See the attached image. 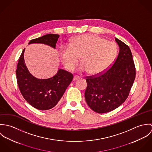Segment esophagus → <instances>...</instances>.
Segmentation results:
<instances>
[{
  "label": "esophagus",
  "mask_w": 152,
  "mask_h": 152,
  "mask_svg": "<svg viewBox=\"0 0 152 152\" xmlns=\"http://www.w3.org/2000/svg\"><path fill=\"white\" fill-rule=\"evenodd\" d=\"M80 77L79 76H78V75H75L74 77V80H78V79H80Z\"/></svg>",
  "instance_id": "34e87169"
}]
</instances>
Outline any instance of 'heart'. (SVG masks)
Listing matches in <instances>:
<instances>
[{
  "mask_svg": "<svg viewBox=\"0 0 152 152\" xmlns=\"http://www.w3.org/2000/svg\"><path fill=\"white\" fill-rule=\"evenodd\" d=\"M116 44L96 35L84 34L72 39L69 45H61L60 56L61 61L68 70H72L80 57L82 63L80 71H88L98 75L112 65L117 55Z\"/></svg>",
  "mask_w": 152,
  "mask_h": 152,
  "instance_id": "heart-1",
  "label": "heart"
}]
</instances>
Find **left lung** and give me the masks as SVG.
<instances>
[{
	"instance_id": "1",
	"label": "left lung",
	"mask_w": 152,
	"mask_h": 152,
	"mask_svg": "<svg viewBox=\"0 0 152 152\" xmlns=\"http://www.w3.org/2000/svg\"><path fill=\"white\" fill-rule=\"evenodd\" d=\"M119 47L112 65L98 76H87L85 98L94 111L104 113L117 108L127 99L136 77V69L130 48L115 38Z\"/></svg>"
}]
</instances>
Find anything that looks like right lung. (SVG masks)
<instances>
[{
    "instance_id": "1",
    "label": "right lung",
    "mask_w": 152,
    "mask_h": 152,
    "mask_svg": "<svg viewBox=\"0 0 152 152\" xmlns=\"http://www.w3.org/2000/svg\"><path fill=\"white\" fill-rule=\"evenodd\" d=\"M58 38V34H48L30 40L28 44H44L55 48ZM24 49L19 58L16 71L17 82L22 96L35 108L42 110L53 108L57 104L71 83L73 75L60 69L50 78L38 79L28 71L24 63Z\"/></svg>"
}]
</instances>
